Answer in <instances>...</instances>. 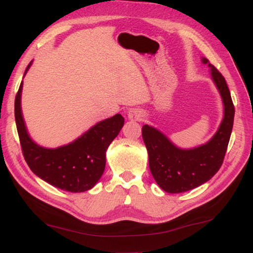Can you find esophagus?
<instances>
[{"instance_id":"esophagus-1","label":"esophagus","mask_w":253,"mask_h":253,"mask_svg":"<svg viewBox=\"0 0 253 253\" xmlns=\"http://www.w3.org/2000/svg\"><path fill=\"white\" fill-rule=\"evenodd\" d=\"M127 117L128 119L131 120H134V121H142L143 120V114L140 110L138 109H132L128 111V114H127Z\"/></svg>"}]
</instances>
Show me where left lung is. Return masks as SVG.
<instances>
[{"label": "left lung", "instance_id": "left-lung-1", "mask_svg": "<svg viewBox=\"0 0 253 253\" xmlns=\"http://www.w3.org/2000/svg\"><path fill=\"white\" fill-rule=\"evenodd\" d=\"M214 83L225 106L224 119L212 139L192 150H180L156 128L143 126L142 138L149 153V167L158 186L168 193H181L212 178L223 165L232 132L234 105L224 76L207 58Z\"/></svg>", "mask_w": 253, "mask_h": 253}]
</instances>
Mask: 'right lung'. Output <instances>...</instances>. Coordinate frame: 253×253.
Instances as JSON below:
<instances>
[{"label":"right lung","mask_w":253,"mask_h":253,"mask_svg":"<svg viewBox=\"0 0 253 253\" xmlns=\"http://www.w3.org/2000/svg\"><path fill=\"white\" fill-rule=\"evenodd\" d=\"M30 66L28 64L25 73ZM22 82L14 100V117L23 156L37 176L68 192H84L100 179L105 168V151L116 138L125 118L120 114L100 121L74 142L58 149H45L29 138L21 112Z\"/></svg>","instance_id":"add662e5"}]
</instances>
